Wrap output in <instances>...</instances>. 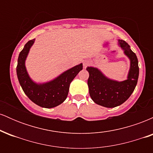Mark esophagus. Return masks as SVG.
<instances>
[{
  "label": "esophagus",
  "mask_w": 153,
  "mask_h": 153,
  "mask_svg": "<svg viewBox=\"0 0 153 153\" xmlns=\"http://www.w3.org/2000/svg\"><path fill=\"white\" fill-rule=\"evenodd\" d=\"M88 65H89V62L88 60H85L83 62V68H86L88 66Z\"/></svg>",
  "instance_id": "esophagus-1"
}]
</instances>
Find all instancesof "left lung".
I'll return each instance as SVG.
<instances>
[{
  "instance_id": "8db88e82",
  "label": "left lung",
  "mask_w": 153,
  "mask_h": 153,
  "mask_svg": "<svg viewBox=\"0 0 153 153\" xmlns=\"http://www.w3.org/2000/svg\"><path fill=\"white\" fill-rule=\"evenodd\" d=\"M118 45L130 61L127 79L122 81L106 76L101 70L94 66L88 67L89 73L88 85L91 98L96 104L106 108H114L122 104L134 91L139 77L138 59L130 46L122 39H118Z\"/></svg>"
}]
</instances>
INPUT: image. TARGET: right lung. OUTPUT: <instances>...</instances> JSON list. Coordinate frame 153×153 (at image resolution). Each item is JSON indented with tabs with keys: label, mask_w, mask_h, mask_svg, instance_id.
<instances>
[{
	"label": "right lung",
	"mask_w": 153,
	"mask_h": 153,
	"mask_svg": "<svg viewBox=\"0 0 153 153\" xmlns=\"http://www.w3.org/2000/svg\"><path fill=\"white\" fill-rule=\"evenodd\" d=\"M35 39L28 42L19 53L16 73L23 91L32 102L43 108H50L59 106L67 99L70 85L75 77L82 69V63L77 65L45 82L34 81L28 73L26 60L34 45Z\"/></svg>",
	"instance_id": "1"
}]
</instances>
